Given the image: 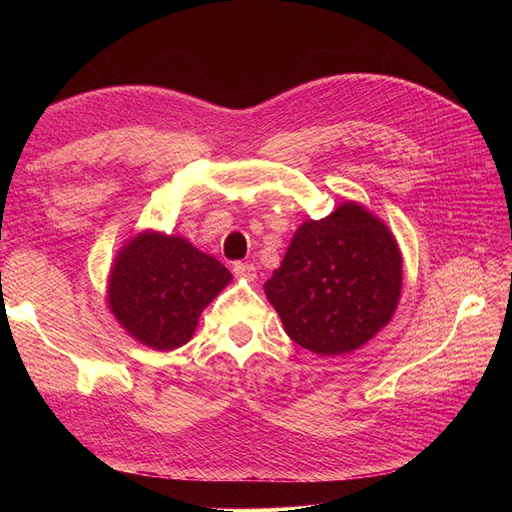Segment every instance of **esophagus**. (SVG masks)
<instances>
[{"label":"esophagus","instance_id":"esophagus-1","mask_svg":"<svg viewBox=\"0 0 512 512\" xmlns=\"http://www.w3.org/2000/svg\"><path fill=\"white\" fill-rule=\"evenodd\" d=\"M232 273L241 277V280H247V282L256 280V267L247 265V262H235V265H232Z\"/></svg>","mask_w":512,"mask_h":512}]
</instances>
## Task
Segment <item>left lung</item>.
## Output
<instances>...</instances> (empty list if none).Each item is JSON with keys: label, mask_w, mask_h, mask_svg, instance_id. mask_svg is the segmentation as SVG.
Instances as JSON below:
<instances>
[{"label": "left lung", "mask_w": 512, "mask_h": 512, "mask_svg": "<svg viewBox=\"0 0 512 512\" xmlns=\"http://www.w3.org/2000/svg\"><path fill=\"white\" fill-rule=\"evenodd\" d=\"M265 294L292 342L348 354L389 324L401 294V252L382 220L356 203L303 222Z\"/></svg>", "instance_id": "8db88e82"}]
</instances>
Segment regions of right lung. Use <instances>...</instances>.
Masks as SVG:
<instances>
[{
	"mask_svg": "<svg viewBox=\"0 0 512 512\" xmlns=\"http://www.w3.org/2000/svg\"><path fill=\"white\" fill-rule=\"evenodd\" d=\"M232 273L183 237L145 230L121 247L108 275V307L138 342L175 350L190 342L203 309Z\"/></svg>",
	"mask_w": 512,
	"mask_h": 512,
	"instance_id": "right-lung-1",
	"label": "right lung"
}]
</instances>
